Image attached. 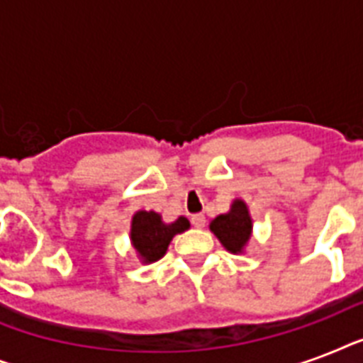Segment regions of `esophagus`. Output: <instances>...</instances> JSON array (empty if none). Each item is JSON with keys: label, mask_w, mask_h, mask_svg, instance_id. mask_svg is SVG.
I'll list each match as a JSON object with an SVG mask.
<instances>
[{"label": "esophagus", "mask_w": 363, "mask_h": 363, "mask_svg": "<svg viewBox=\"0 0 363 363\" xmlns=\"http://www.w3.org/2000/svg\"><path fill=\"white\" fill-rule=\"evenodd\" d=\"M192 226L194 228H203L205 226V215H201V213H198V215H192Z\"/></svg>", "instance_id": "1"}]
</instances>
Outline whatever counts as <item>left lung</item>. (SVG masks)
Instances as JSON below:
<instances>
[{
    "instance_id": "8db88e82",
    "label": "left lung",
    "mask_w": 363,
    "mask_h": 363,
    "mask_svg": "<svg viewBox=\"0 0 363 363\" xmlns=\"http://www.w3.org/2000/svg\"><path fill=\"white\" fill-rule=\"evenodd\" d=\"M209 228L230 252H242V248L250 239V232H252V220H250L245 201L235 199L230 213L216 216Z\"/></svg>"
}]
</instances>
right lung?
I'll return each mask as SVG.
<instances>
[{
  "mask_svg": "<svg viewBox=\"0 0 363 363\" xmlns=\"http://www.w3.org/2000/svg\"><path fill=\"white\" fill-rule=\"evenodd\" d=\"M190 222L179 216L175 222L164 224L162 216L154 211H139L131 220V242L145 264L156 262L165 254L171 239L177 233L186 232Z\"/></svg>",
  "mask_w": 363,
  "mask_h": 363,
  "instance_id": "right-lung-1",
  "label": "right lung"
}]
</instances>
